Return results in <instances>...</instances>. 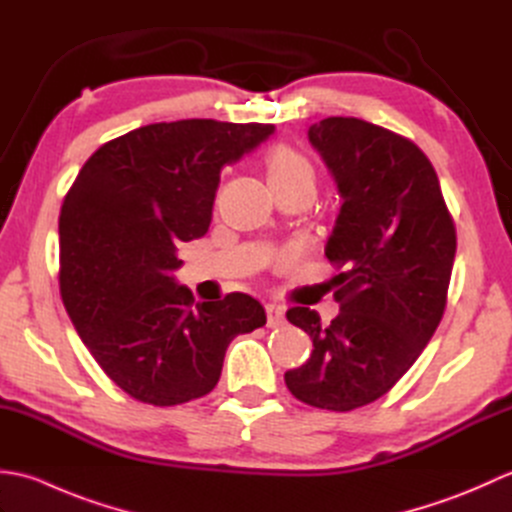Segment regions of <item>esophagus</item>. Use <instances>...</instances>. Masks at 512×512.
Listing matches in <instances>:
<instances>
[{
    "instance_id": "obj_1",
    "label": "esophagus",
    "mask_w": 512,
    "mask_h": 512,
    "mask_svg": "<svg viewBox=\"0 0 512 512\" xmlns=\"http://www.w3.org/2000/svg\"><path fill=\"white\" fill-rule=\"evenodd\" d=\"M266 317H268V328H279L284 325V308L277 306V303H268L266 306Z\"/></svg>"
}]
</instances>
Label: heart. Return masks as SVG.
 <instances>
[{"mask_svg": "<svg viewBox=\"0 0 512 512\" xmlns=\"http://www.w3.org/2000/svg\"><path fill=\"white\" fill-rule=\"evenodd\" d=\"M270 184H295L308 182L314 187V169L306 156L286 145H279L266 158Z\"/></svg>", "mask_w": 512, "mask_h": 512, "instance_id": "obj_1", "label": "heart"}]
</instances>
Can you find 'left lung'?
<instances>
[{
	"instance_id": "1",
	"label": "left lung",
	"mask_w": 512,
	"mask_h": 512,
	"mask_svg": "<svg viewBox=\"0 0 512 512\" xmlns=\"http://www.w3.org/2000/svg\"><path fill=\"white\" fill-rule=\"evenodd\" d=\"M308 138L341 195L325 246L341 270V312L330 325L310 308L286 312L314 350L284 378L306 405L352 411L387 394L440 325L455 226L436 169L411 140L345 116L314 123Z\"/></svg>"
}]
</instances>
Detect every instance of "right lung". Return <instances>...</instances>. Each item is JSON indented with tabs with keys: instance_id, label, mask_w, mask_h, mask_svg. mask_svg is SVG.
I'll use <instances>...</instances> for the list:
<instances>
[{
	"instance_id": "obj_1",
	"label": "right lung",
	"mask_w": 512,
	"mask_h": 512,
	"mask_svg": "<svg viewBox=\"0 0 512 512\" xmlns=\"http://www.w3.org/2000/svg\"><path fill=\"white\" fill-rule=\"evenodd\" d=\"M273 132L213 118L138 127L96 149L65 195L63 306L132 398L171 407L206 396L228 343L266 323L262 303L244 292L195 303L171 273L182 266L180 242L209 231L222 167Z\"/></svg>"
}]
</instances>
